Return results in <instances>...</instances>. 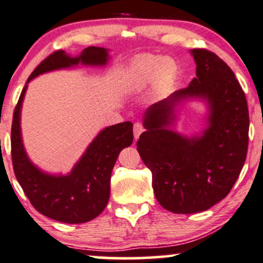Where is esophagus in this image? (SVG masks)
<instances>
[{"instance_id":"1","label":"esophagus","mask_w":263,"mask_h":263,"mask_svg":"<svg viewBox=\"0 0 263 263\" xmlns=\"http://www.w3.org/2000/svg\"><path fill=\"white\" fill-rule=\"evenodd\" d=\"M133 132H134V139L138 140L139 137L141 135V133L144 132V125L141 123H134V126H133Z\"/></svg>"}]
</instances>
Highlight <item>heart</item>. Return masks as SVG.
Listing matches in <instances>:
<instances>
[{
  "label": "heart",
  "instance_id": "heart-1",
  "mask_svg": "<svg viewBox=\"0 0 263 263\" xmlns=\"http://www.w3.org/2000/svg\"><path fill=\"white\" fill-rule=\"evenodd\" d=\"M178 73L179 67L173 58L142 54L130 63L125 78L134 87H144L154 82L161 87H168L176 82Z\"/></svg>",
  "mask_w": 263,
  "mask_h": 263
}]
</instances>
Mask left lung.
<instances>
[{
    "label": "left lung",
    "instance_id": "8db88e82",
    "mask_svg": "<svg viewBox=\"0 0 263 263\" xmlns=\"http://www.w3.org/2000/svg\"><path fill=\"white\" fill-rule=\"evenodd\" d=\"M196 78L185 89L154 103L145 112L137 147L152 173L160 205L173 213L209 210L232 190L244 166L249 145V109L240 84L226 62L205 48L191 50ZM200 97L209 103V126L201 137L167 129L174 107Z\"/></svg>",
    "mask_w": 263,
    "mask_h": 263
}]
</instances>
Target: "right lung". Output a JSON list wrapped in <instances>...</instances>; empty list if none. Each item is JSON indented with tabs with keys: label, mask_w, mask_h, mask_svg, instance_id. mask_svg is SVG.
<instances>
[{
	"label": "right lung",
	"mask_w": 263,
	"mask_h": 263,
	"mask_svg": "<svg viewBox=\"0 0 263 263\" xmlns=\"http://www.w3.org/2000/svg\"><path fill=\"white\" fill-rule=\"evenodd\" d=\"M107 61L108 53L102 47L90 46L78 57H70L63 50L54 51L35 68L27 84L51 70L79 63L105 66ZM25 91L27 85L23 87L14 108L11 130L12 163L18 183L34 209L48 218L69 224L91 221L108 203L112 170L119 152L132 145L133 123L123 122L105 128L68 176H51L31 163L23 146L21 108Z\"/></svg>",
	"instance_id": "1"
}]
</instances>
